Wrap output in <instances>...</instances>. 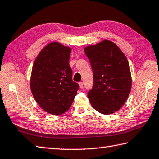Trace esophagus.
<instances>
[{
    "mask_svg": "<svg viewBox=\"0 0 159 159\" xmlns=\"http://www.w3.org/2000/svg\"><path fill=\"white\" fill-rule=\"evenodd\" d=\"M79 85L80 88H83V82H79Z\"/></svg>",
    "mask_w": 159,
    "mask_h": 159,
    "instance_id": "esophagus-1",
    "label": "esophagus"
}]
</instances>
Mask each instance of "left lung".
<instances>
[{
  "label": "left lung",
  "mask_w": 159,
  "mask_h": 159,
  "mask_svg": "<svg viewBox=\"0 0 159 159\" xmlns=\"http://www.w3.org/2000/svg\"><path fill=\"white\" fill-rule=\"evenodd\" d=\"M93 74L87 94L92 106L104 115L113 113L126 102L131 89V74L126 56L116 43L104 40L84 50Z\"/></svg>",
  "instance_id": "left-lung-1"
}]
</instances>
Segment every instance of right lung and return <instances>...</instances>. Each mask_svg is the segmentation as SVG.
<instances>
[{
    "instance_id": "add662e5",
    "label": "right lung",
    "mask_w": 159,
    "mask_h": 159,
    "mask_svg": "<svg viewBox=\"0 0 159 159\" xmlns=\"http://www.w3.org/2000/svg\"><path fill=\"white\" fill-rule=\"evenodd\" d=\"M70 52L69 47L52 42L42 50L33 66V96L43 110L56 116L70 109L79 89L72 80Z\"/></svg>"
}]
</instances>
